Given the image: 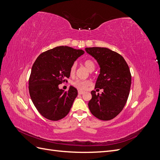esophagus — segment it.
Wrapping results in <instances>:
<instances>
[{
    "label": "esophagus",
    "mask_w": 160,
    "mask_h": 160,
    "mask_svg": "<svg viewBox=\"0 0 160 160\" xmlns=\"http://www.w3.org/2000/svg\"><path fill=\"white\" fill-rule=\"evenodd\" d=\"M83 93H84V91H78V94L79 95H82V94H83Z\"/></svg>",
    "instance_id": "1"
}]
</instances>
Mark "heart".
Returning <instances> with one entry per match:
<instances>
[{
    "instance_id": "obj_1",
    "label": "heart",
    "mask_w": 160,
    "mask_h": 160,
    "mask_svg": "<svg viewBox=\"0 0 160 160\" xmlns=\"http://www.w3.org/2000/svg\"><path fill=\"white\" fill-rule=\"evenodd\" d=\"M84 65L86 67L87 69L90 72H92L95 69V65L94 62L90 59H88V60L84 61ZM76 63H73V64L70 67L69 69V73L71 76H73L74 74L76 73ZM91 81L89 80H77L75 82H73V85L78 89H80V90H83V89L87 88L89 85H91Z\"/></svg>"
}]
</instances>
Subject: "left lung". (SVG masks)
<instances>
[{
    "label": "left lung",
    "instance_id": "obj_1",
    "mask_svg": "<svg viewBox=\"0 0 160 160\" xmlns=\"http://www.w3.org/2000/svg\"><path fill=\"white\" fill-rule=\"evenodd\" d=\"M85 50L100 67L95 88L103 89L101 95L91 91L88 108L99 119L111 120L121 112L127 102L132 83L130 70L123 57L108 48L92 47Z\"/></svg>",
    "mask_w": 160,
    "mask_h": 160
}]
</instances>
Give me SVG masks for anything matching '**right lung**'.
Returning <instances> with one entry per match:
<instances>
[{
    "label": "right lung",
    "mask_w": 160,
    "mask_h": 160,
    "mask_svg": "<svg viewBox=\"0 0 160 160\" xmlns=\"http://www.w3.org/2000/svg\"><path fill=\"white\" fill-rule=\"evenodd\" d=\"M84 53L82 50L58 46L42 53L35 61L29 78V93L37 110L47 119L58 121L69 112L78 91L71 86L64 91L58 85L68 82L70 67Z\"/></svg>",
    "instance_id": "obj_1"
}]
</instances>
